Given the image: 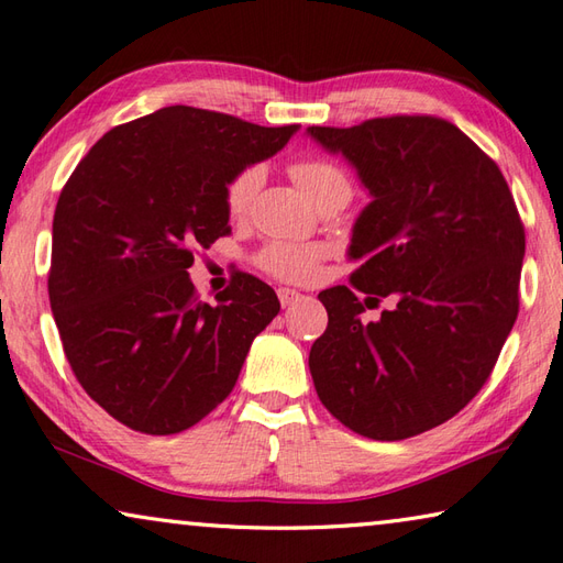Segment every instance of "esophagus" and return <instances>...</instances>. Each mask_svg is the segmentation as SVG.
I'll use <instances>...</instances> for the list:
<instances>
[{
	"mask_svg": "<svg viewBox=\"0 0 563 563\" xmlns=\"http://www.w3.org/2000/svg\"><path fill=\"white\" fill-rule=\"evenodd\" d=\"M278 300H280L283 307H290V305H295L297 300H302V295L297 292V290H290V288H280V290H278Z\"/></svg>",
	"mask_w": 563,
	"mask_h": 563,
	"instance_id": "obj_1",
	"label": "esophagus"
}]
</instances>
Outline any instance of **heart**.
Masks as SVG:
<instances>
[{"mask_svg": "<svg viewBox=\"0 0 563 563\" xmlns=\"http://www.w3.org/2000/svg\"><path fill=\"white\" fill-rule=\"evenodd\" d=\"M290 176L302 188V194L314 202L329 196H351V178L339 164L321 157H302L290 164ZM263 184L261 166H246L236 172L224 188V206L232 218H242L251 208V200L258 194ZM324 258V249L314 244H292V242H273L261 249L256 256L258 266L275 275V278L288 283H309L319 271V261Z\"/></svg>", "mask_w": 563, "mask_h": 563, "instance_id": "b5f03b06", "label": "heart"}]
</instances>
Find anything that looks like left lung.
I'll return each instance as SVG.
<instances>
[{
    "instance_id": "obj_1",
    "label": "left lung",
    "mask_w": 563,
    "mask_h": 563,
    "mask_svg": "<svg viewBox=\"0 0 563 563\" xmlns=\"http://www.w3.org/2000/svg\"><path fill=\"white\" fill-rule=\"evenodd\" d=\"M307 135L343 154L373 198L353 224V288L398 297L365 325L354 290L319 292L329 327L309 351L317 394L357 435L426 433L476 397L518 319L516 200L496 162L442 118L312 125Z\"/></svg>"
}]
</instances>
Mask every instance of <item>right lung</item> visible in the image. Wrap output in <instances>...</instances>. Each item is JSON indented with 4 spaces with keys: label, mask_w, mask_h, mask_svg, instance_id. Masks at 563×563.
<instances>
[{
    "label": "right lung",
    "mask_w": 563,
    "mask_h": 563,
    "mask_svg": "<svg viewBox=\"0 0 563 563\" xmlns=\"http://www.w3.org/2000/svg\"><path fill=\"white\" fill-rule=\"evenodd\" d=\"M297 130L166 106L109 130L69 176L47 295L71 373L115 421L174 435L230 397L280 302L249 273L200 302L188 268L232 232L230 178Z\"/></svg>",
    "instance_id": "right-lung-1"
}]
</instances>
